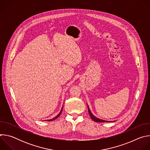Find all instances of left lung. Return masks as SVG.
<instances>
[{
  "label": "left lung",
  "mask_w": 150,
  "mask_h": 150,
  "mask_svg": "<svg viewBox=\"0 0 150 150\" xmlns=\"http://www.w3.org/2000/svg\"><path fill=\"white\" fill-rule=\"evenodd\" d=\"M87 107H88V113H89V114H90V116L91 119H93L94 121H95V122H111V121L104 120H102V119H98V118L96 117L95 116L93 115V113H91V112L90 111V108H89V107H88V104H87ZM113 122H115V121H113Z\"/></svg>",
  "instance_id": "obj_1"
}]
</instances>
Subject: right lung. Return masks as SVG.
<instances>
[{"label": "right lung", "instance_id": "obj_1", "mask_svg": "<svg viewBox=\"0 0 150 150\" xmlns=\"http://www.w3.org/2000/svg\"><path fill=\"white\" fill-rule=\"evenodd\" d=\"M63 107H62V109H61V111L60 112V113L56 116V117H53V119H49V120H47V121H52V120H54L55 119H56L60 115V114H61V113H62V110H63Z\"/></svg>", "mask_w": 150, "mask_h": 150}]
</instances>
